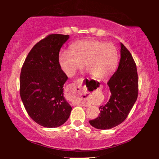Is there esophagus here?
I'll list each match as a JSON object with an SVG mask.
<instances>
[{
  "label": "esophagus",
  "instance_id": "1",
  "mask_svg": "<svg viewBox=\"0 0 159 159\" xmlns=\"http://www.w3.org/2000/svg\"><path fill=\"white\" fill-rule=\"evenodd\" d=\"M68 93L70 95L71 102L73 104L84 106H88V104L84 102L83 98H82L84 93L80 82H76L75 83L71 84L68 87Z\"/></svg>",
  "mask_w": 159,
  "mask_h": 159
}]
</instances>
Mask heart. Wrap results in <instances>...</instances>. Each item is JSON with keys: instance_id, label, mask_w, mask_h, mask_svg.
Returning a JSON list of instances; mask_svg holds the SVG:
<instances>
[{"instance_id": "obj_1", "label": "heart", "mask_w": 159, "mask_h": 159, "mask_svg": "<svg viewBox=\"0 0 159 159\" xmlns=\"http://www.w3.org/2000/svg\"><path fill=\"white\" fill-rule=\"evenodd\" d=\"M58 63L62 71L72 77L78 70L86 69L95 79L106 80L114 72L118 63V52L112 43L97 40H84L73 43L69 50H61Z\"/></svg>"}]
</instances>
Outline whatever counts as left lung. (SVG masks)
Here are the masks:
<instances>
[{"label":"left lung","instance_id":"1","mask_svg":"<svg viewBox=\"0 0 159 159\" xmlns=\"http://www.w3.org/2000/svg\"><path fill=\"white\" fill-rule=\"evenodd\" d=\"M120 61L117 70L108 82L111 93L106 105L100 106L99 116L89 121L98 129H108L120 125L133 107L138 94V77L133 58L125 45L120 43Z\"/></svg>","mask_w":159,"mask_h":159}]
</instances>
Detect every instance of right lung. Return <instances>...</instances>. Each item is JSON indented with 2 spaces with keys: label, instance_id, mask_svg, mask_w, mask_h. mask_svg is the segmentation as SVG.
<instances>
[{
  "label": "right lung",
  "instance_id": "add662e5",
  "mask_svg": "<svg viewBox=\"0 0 159 159\" xmlns=\"http://www.w3.org/2000/svg\"><path fill=\"white\" fill-rule=\"evenodd\" d=\"M69 38V34L47 36L34 45L21 68V101L32 120L45 127L61 126L72 108L63 93L68 77L58 63L61 48Z\"/></svg>",
  "mask_w": 159,
  "mask_h": 159
}]
</instances>
